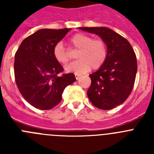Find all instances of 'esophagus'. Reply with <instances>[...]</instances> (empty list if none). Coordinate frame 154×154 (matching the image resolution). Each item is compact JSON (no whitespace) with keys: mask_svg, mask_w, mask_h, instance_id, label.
Here are the masks:
<instances>
[{"mask_svg":"<svg viewBox=\"0 0 154 154\" xmlns=\"http://www.w3.org/2000/svg\"><path fill=\"white\" fill-rule=\"evenodd\" d=\"M75 79H78L80 77V75H79V74H75Z\"/></svg>","mask_w":154,"mask_h":154,"instance_id":"1","label":"esophagus"}]
</instances>
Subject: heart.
<instances>
[{"label":"heart","mask_w":154,"mask_h":154,"mask_svg":"<svg viewBox=\"0 0 154 154\" xmlns=\"http://www.w3.org/2000/svg\"><path fill=\"white\" fill-rule=\"evenodd\" d=\"M71 45L79 49L76 54L78 60L65 66V70L75 74H83L92 68H100L107 56V47L104 41L93 39L88 35L78 33L70 39ZM53 56L61 64H66L69 61V51L62 42H58L53 48Z\"/></svg>","instance_id":"obj_1"}]
</instances>
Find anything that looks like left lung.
Returning a JSON list of instances; mask_svg holds the SVG:
<instances>
[{
    "mask_svg": "<svg viewBox=\"0 0 154 154\" xmlns=\"http://www.w3.org/2000/svg\"><path fill=\"white\" fill-rule=\"evenodd\" d=\"M79 29L99 35L106 45V61L99 70L89 75L92 82L87 95L97 108L112 109L124 103L133 90L137 72L135 52L130 42L109 28Z\"/></svg>",
    "mask_w": 154,
    "mask_h": 154,
    "instance_id": "8db88e82",
    "label": "left lung"
}]
</instances>
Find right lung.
<instances>
[{"label": "right lung", "mask_w": 154, "mask_h": 154, "mask_svg": "<svg viewBox=\"0 0 154 154\" xmlns=\"http://www.w3.org/2000/svg\"><path fill=\"white\" fill-rule=\"evenodd\" d=\"M70 30L40 29L27 37L16 51V84L24 99L35 108L55 107L62 100L65 87L76 80L72 73L60 74L63 67L53 56L55 45Z\"/></svg>", "instance_id": "1"}]
</instances>
